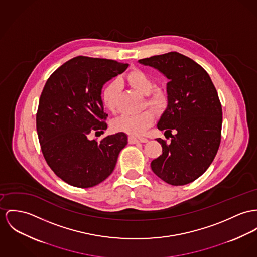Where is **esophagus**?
Instances as JSON below:
<instances>
[{
  "label": "esophagus",
  "instance_id": "esophagus-1",
  "mask_svg": "<svg viewBox=\"0 0 257 257\" xmlns=\"http://www.w3.org/2000/svg\"><path fill=\"white\" fill-rule=\"evenodd\" d=\"M130 144H137V143H147L148 139L140 138V137H136V136H130L128 139Z\"/></svg>",
  "mask_w": 257,
  "mask_h": 257
}]
</instances>
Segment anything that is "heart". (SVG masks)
I'll return each instance as SVG.
<instances>
[{
	"instance_id": "1",
	"label": "heart",
	"mask_w": 257,
	"mask_h": 257,
	"mask_svg": "<svg viewBox=\"0 0 257 257\" xmlns=\"http://www.w3.org/2000/svg\"><path fill=\"white\" fill-rule=\"evenodd\" d=\"M125 81L127 84L143 96H148L147 105L155 111H163L168 104V96L161 89H154L155 83L153 79L144 71L133 70L129 72ZM119 83L117 81L110 82L102 91V102L110 111H114L118 97ZM154 114L150 110H146L136 115H121L113 122V129L124 132L132 136L142 135L154 123Z\"/></svg>"
}]
</instances>
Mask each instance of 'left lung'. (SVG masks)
<instances>
[{
    "label": "left lung",
    "mask_w": 257,
    "mask_h": 257,
    "mask_svg": "<svg viewBox=\"0 0 257 257\" xmlns=\"http://www.w3.org/2000/svg\"><path fill=\"white\" fill-rule=\"evenodd\" d=\"M158 69L169 82L168 104L158 120L162 155L151 163L154 173L173 186L201 176L217 154L222 128V107L208 73L193 59L171 52L138 60Z\"/></svg>",
    "instance_id": "obj_1"
}]
</instances>
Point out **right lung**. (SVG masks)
I'll list each match as a JSON object with an SVG mask.
<instances>
[{"mask_svg": "<svg viewBox=\"0 0 257 257\" xmlns=\"http://www.w3.org/2000/svg\"><path fill=\"white\" fill-rule=\"evenodd\" d=\"M127 67V63L112 59L80 56L63 63L47 80L36 128L44 158L65 183L91 188L112 173L119 153L128 143L127 135L118 132L100 142L89 135L107 128L102 121L107 114L101 90Z\"/></svg>", "mask_w": 257, "mask_h": 257, "instance_id": "1", "label": "right lung"}]
</instances>
